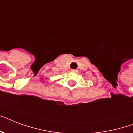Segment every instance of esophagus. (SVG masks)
Wrapping results in <instances>:
<instances>
[{
    "label": "esophagus",
    "instance_id": "esophagus-1",
    "mask_svg": "<svg viewBox=\"0 0 133 133\" xmlns=\"http://www.w3.org/2000/svg\"><path fill=\"white\" fill-rule=\"evenodd\" d=\"M71 72L74 73H77L78 72V70H75V69H73V70H71Z\"/></svg>",
    "mask_w": 133,
    "mask_h": 133
}]
</instances>
